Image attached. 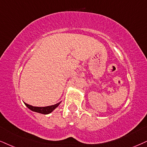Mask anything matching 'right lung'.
I'll use <instances>...</instances> for the list:
<instances>
[{"label":"right lung","instance_id":"obj_1","mask_svg":"<svg viewBox=\"0 0 147 147\" xmlns=\"http://www.w3.org/2000/svg\"><path fill=\"white\" fill-rule=\"evenodd\" d=\"M61 101H60L58 104H56L54 105H52V106H46V107H36V106H30L29 104H27L26 103H24V104L26 105V107L28 108H29L32 111L38 112V113L43 114V115H48V114L51 113L54 109L57 108L59 106V104H61Z\"/></svg>","mask_w":147,"mask_h":147}]
</instances>
